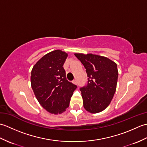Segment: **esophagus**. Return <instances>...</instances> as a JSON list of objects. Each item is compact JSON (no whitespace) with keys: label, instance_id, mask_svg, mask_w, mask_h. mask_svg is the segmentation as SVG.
I'll return each mask as SVG.
<instances>
[{"label":"esophagus","instance_id":"1","mask_svg":"<svg viewBox=\"0 0 147 147\" xmlns=\"http://www.w3.org/2000/svg\"><path fill=\"white\" fill-rule=\"evenodd\" d=\"M73 83L74 84V85H77V81H76V80H74L73 81Z\"/></svg>","mask_w":147,"mask_h":147}]
</instances>
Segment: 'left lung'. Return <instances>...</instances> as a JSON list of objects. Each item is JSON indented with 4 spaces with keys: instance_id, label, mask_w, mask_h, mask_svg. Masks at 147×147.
<instances>
[{
    "instance_id": "left-lung-1",
    "label": "left lung",
    "mask_w": 147,
    "mask_h": 147,
    "mask_svg": "<svg viewBox=\"0 0 147 147\" xmlns=\"http://www.w3.org/2000/svg\"><path fill=\"white\" fill-rule=\"evenodd\" d=\"M86 69L88 85L80 88L83 107L95 114L104 111L116 90L118 69L115 62L104 56L82 53L74 54Z\"/></svg>"
}]
</instances>
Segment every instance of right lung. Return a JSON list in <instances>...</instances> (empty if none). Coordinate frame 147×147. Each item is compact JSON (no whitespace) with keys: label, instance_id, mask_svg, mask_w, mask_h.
<instances>
[{"label":"right lung","instance_id":"add662e5","mask_svg":"<svg viewBox=\"0 0 147 147\" xmlns=\"http://www.w3.org/2000/svg\"><path fill=\"white\" fill-rule=\"evenodd\" d=\"M68 54L61 50L52 51L37 61L31 73V85L37 100L51 114L66 111L77 86L65 78L63 65Z\"/></svg>","mask_w":147,"mask_h":147}]
</instances>
